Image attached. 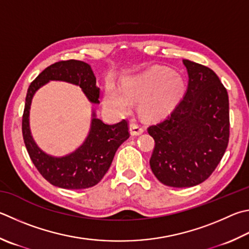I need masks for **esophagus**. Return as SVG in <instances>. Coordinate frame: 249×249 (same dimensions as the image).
Segmentation results:
<instances>
[{
    "label": "esophagus",
    "mask_w": 249,
    "mask_h": 249,
    "mask_svg": "<svg viewBox=\"0 0 249 249\" xmlns=\"http://www.w3.org/2000/svg\"><path fill=\"white\" fill-rule=\"evenodd\" d=\"M129 132L132 136H138V135L143 133V128L137 123H130L129 125Z\"/></svg>",
    "instance_id": "34e87169"
}]
</instances>
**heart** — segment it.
<instances>
[{"mask_svg":"<svg viewBox=\"0 0 249 249\" xmlns=\"http://www.w3.org/2000/svg\"><path fill=\"white\" fill-rule=\"evenodd\" d=\"M183 89L178 76L161 67L152 69L137 78L125 81L122 93L113 85H109L106 92L107 107L117 112L125 113L129 109V100L126 97L146 98L142 100V110L150 115H160L168 112Z\"/></svg>","mask_w":249,"mask_h":249,"instance_id":"heart-1","label":"heart"}]
</instances>
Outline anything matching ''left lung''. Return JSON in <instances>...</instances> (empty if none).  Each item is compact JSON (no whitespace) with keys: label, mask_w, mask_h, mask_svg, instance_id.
<instances>
[{"label":"left lung","mask_w":249,"mask_h":249,"mask_svg":"<svg viewBox=\"0 0 249 249\" xmlns=\"http://www.w3.org/2000/svg\"><path fill=\"white\" fill-rule=\"evenodd\" d=\"M187 90L163 120L148 127L155 139L150 168L162 184L192 187L212 174L230 137L229 96L213 71L183 60Z\"/></svg>","instance_id":"obj_1"}]
</instances>
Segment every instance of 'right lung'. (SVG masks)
Returning <instances> with one entry per match:
<instances>
[{
    "instance_id": "right-lung-1",
    "label": "right lung",
    "mask_w": 249,
    "mask_h": 249,
    "mask_svg": "<svg viewBox=\"0 0 249 249\" xmlns=\"http://www.w3.org/2000/svg\"><path fill=\"white\" fill-rule=\"evenodd\" d=\"M50 80H61L77 85L91 103H100V89L96 85V76L89 64L77 60L54 63L41 71L30 84L26 96L22 114V137L31 161L44 178L56 187L83 189L97 185L109 170L115 152L129 137L126 120L107 125L92 112L91 127L84 143L71 155L56 158L47 155L31 136L29 110L36 91Z\"/></svg>"
}]
</instances>
